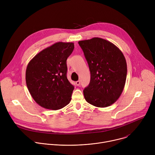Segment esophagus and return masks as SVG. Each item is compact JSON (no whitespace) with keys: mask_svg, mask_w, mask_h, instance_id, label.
Listing matches in <instances>:
<instances>
[{"mask_svg":"<svg viewBox=\"0 0 155 155\" xmlns=\"http://www.w3.org/2000/svg\"><path fill=\"white\" fill-rule=\"evenodd\" d=\"M80 84V81H76V84H77V86H79Z\"/></svg>","mask_w":155,"mask_h":155,"instance_id":"1","label":"esophagus"}]
</instances>
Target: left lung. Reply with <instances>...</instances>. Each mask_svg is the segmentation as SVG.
Masks as SVG:
<instances>
[{
  "label": "left lung",
  "instance_id": "1",
  "mask_svg": "<svg viewBox=\"0 0 155 155\" xmlns=\"http://www.w3.org/2000/svg\"><path fill=\"white\" fill-rule=\"evenodd\" d=\"M91 74L89 85L83 90L86 102L107 107L121 96L126 83L127 64L121 50L105 39L94 37L78 41Z\"/></svg>",
  "mask_w": 155,
  "mask_h": 155
}]
</instances>
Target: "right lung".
Wrapping results in <instances>:
<instances>
[{
  "label": "right lung",
  "mask_w": 155,
  "mask_h": 155,
  "mask_svg": "<svg viewBox=\"0 0 155 155\" xmlns=\"http://www.w3.org/2000/svg\"><path fill=\"white\" fill-rule=\"evenodd\" d=\"M74 49L72 42H57L29 62L26 71L27 87L41 107L56 110L71 102L74 86L67 78V59Z\"/></svg>",
  "instance_id": "obj_1"
}]
</instances>
